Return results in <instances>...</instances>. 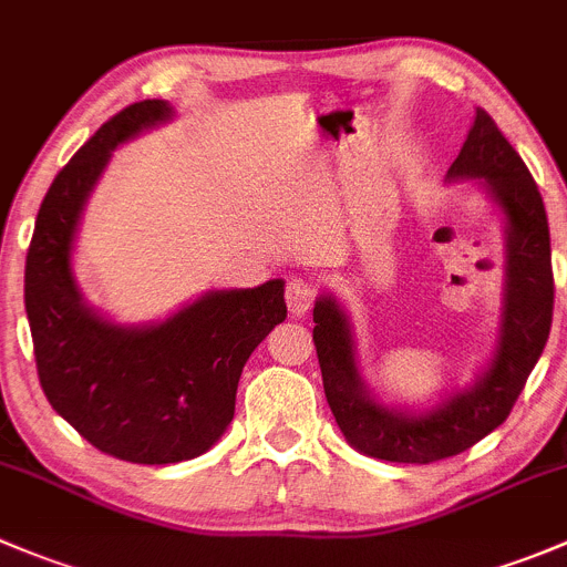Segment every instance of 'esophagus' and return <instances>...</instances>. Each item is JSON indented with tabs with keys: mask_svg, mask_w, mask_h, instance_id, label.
<instances>
[{
	"mask_svg": "<svg viewBox=\"0 0 567 567\" xmlns=\"http://www.w3.org/2000/svg\"><path fill=\"white\" fill-rule=\"evenodd\" d=\"M285 301H288V310L293 316H307L312 301H316V285L305 277H293L285 288Z\"/></svg>",
	"mask_w": 567,
	"mask_h": 567,
	"instance_id": "34e87169",
	"label": "esophagus"
}]
</instances>
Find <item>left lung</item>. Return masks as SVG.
Instances as JSON below:
<instances>
[{
    "label": "left lung",
    "instance_id": "left-lung-1",
    "mask_svg": "<svg viewBox=\"0 0 567 567\" xmlns=\"http://www.w3.org/2000/svg\"><path fill=\"white\" fill-rule=\"evenodd\" d=\"M449 179H485L487 194L507 218L502 334L491 365L468 390L426 412L379 404L357 371L354 334L338 301L321 296L312 310V343L334 421L357 452L388 463H437L491 435L513 412L551 332V235L543 196L526 163L482 107Z\"/></svg>",
    "mask_w": 567,
    "mask_h": 567
}]
</instances>
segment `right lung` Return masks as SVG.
<instances>
[{"label": "right lung", "mask_w": 567, "mask_h": 567, "mask_svg": "<svg viewBox=\"0 0 567 567\" xmlns=\"http://www.w3.org/2000/svg\"><path fill=\"white\" fill-rule=\"evenodd\" d=\"M172 118L144 99L104 121L41 202L24 268V307L41 388L58 415L110 457L168 465L205 454L235 415L251 351L285 321V282L210 290L163 323L118 327L82 301L71 271L76 224L110 152Z\"/></svg>", "instance_id": "obj_1"}]
</instances>
